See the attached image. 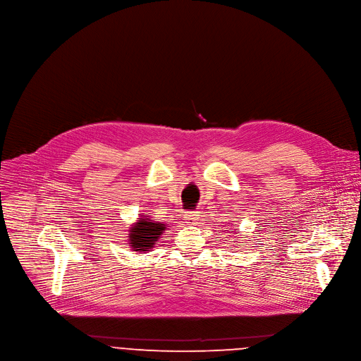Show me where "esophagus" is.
<instances>
[{
    "instance_id": "obj_1",
    "label": "esophagus",
    "mask_w": 361,
    "mask_h": 361,
    "mask_svg": "<svg viewBox=\"0 0 361 361\" xmlns=\"http://www.w3.org/2000/svg\"><path fill=\"white\" fill-rule=\"evenodd\" d=\"M184 220L187 224H197L200 220V214L197 212H188L184 214Z\"/></svg>"
}]
</instances>
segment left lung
Masks as SVG:
<instances>
[{
  "label": "left lung",
  "instance_id": "left-lung-1",
  "mask_svg": "<svg viewBox=\"0 0 361 361\" xmlns=\"http://www.w3.org/2000/svg\"><path fill=\"white\" fill-rule=\"evenodd\" d=\"M231 232H232V231H231Z\"/></svg>",
  "mask_w": 361,
  "mask_h": 361
}]
</instances>
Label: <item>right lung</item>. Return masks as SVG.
<instances>
[{
	"instance_id": "obj_1",
	"label": "right lung",
	"mask_w": 361,
	"mask_h": 361,
	"mask_svg": "<svg viewBox=\"0 0 361 361\" xmlns=\"http://www.w3.org/2000/svg\"><path fill=\"white\" fill-rule=\"evenodd\" d=\"M167 227V223L155 221L149 216L141 214L128 231L129 249L137 253L151 252Z\"/></svg>"
}]
</instances>
